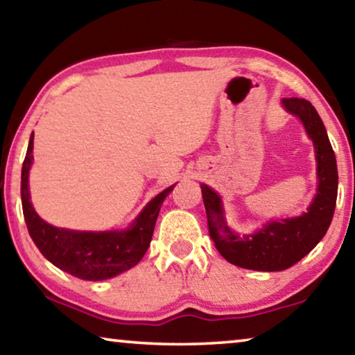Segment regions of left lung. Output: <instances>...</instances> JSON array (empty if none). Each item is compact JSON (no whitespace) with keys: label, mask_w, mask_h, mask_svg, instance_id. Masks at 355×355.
Wrapping results in <instances>:
<instances>
[{"label":"left lung","mask_w":355,"mask_h":355,"mask_svg":"<svg viewBox=\"0 0 355 355\" xmlns=\"http://www.w3.org/2000/svg\"><path fill=\"white\" fill-rule=\"evenodd\" d=\"M283 105L300 118L316 150L319 187L306 213L299 218L268 223L256 234L239 235L226 224L219 196L207 184L200 187L210 237L215 241L219 254L241 268L279 272L292 267L319 243L334 218L338 194V171L324 123L306 99L284 98Z\"/></svg>","instance_id":"8db88e82"}]
</instances>
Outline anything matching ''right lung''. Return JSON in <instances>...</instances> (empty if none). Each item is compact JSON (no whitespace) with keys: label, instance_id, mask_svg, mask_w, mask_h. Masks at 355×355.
I'll return each mask as SVG.
<instances>
[{"label":"right lung","instance_id":"add662e5","mask_svg":"<svg viewBox=\"0 0 355 355\" xmlns=\"http://www.w3.org/2000/svg\"><path fill=\"white\" fill-rule=\"evenodd\" d=\"M31 134L21 167V205L25 223L33 241L50 262L64 272L87 281L114 278L137 266L147 252L161 204L173 187H168L144 208L139 218L125 232H77L50 226L39 218L30 202L28 172L33 161Z\"/></svg>","mask_w":355,"mask_h":355}]
</instances>
